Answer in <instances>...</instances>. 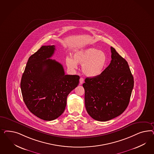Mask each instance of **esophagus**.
<instances>
[{
  "instance_id": "1",
  "label": "esophagus",
  "mask_w": 154,
  "mask_h": 154,
  "mask_svg": "<svg viewBox=\"0 0 154 154\" xmlns=\"http://www.w3.org/2000/svg\"><path fill=\"white\" fill-rule=\"evenodd\" d=\"M84 82V79L82 78V77H81L80 78V79H79V84H81V85H82V84H83Z\"/></svg>"
}]
</instances>
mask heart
Returning <instances> with one entry per match:
<instances>
[{
  "mask_svg": "<svg viewBox=\"0 0 154 154\" xmlns=\"http://www.w3.org/2000/svg\"><path fill=\"white\" fill-rule=\"evenodd\" d=\"M106 54L96 48H88L75 52L73 59L68 57L66 65L71 69L77 68V64L82 65V70L90 77H96L102 75L107 64Z\"/></svg>",
  "mask_w": 154,
  "mask_h": 154,
  "instance_id": "b5f03b06",
  "label": "heart"
}]
</instances>
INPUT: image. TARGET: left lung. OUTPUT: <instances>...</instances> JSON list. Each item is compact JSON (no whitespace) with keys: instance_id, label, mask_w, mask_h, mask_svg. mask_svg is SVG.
Wrapping results in <instances>:
<instances>
[{"instance_id":"1","label":"left lung","mask_w":154,"mask_h":154,"mask_svg":"<svg viewBox=\"0 0 154 154\" xmlns=\"http://www.w3.org/2000/svg\"><path fill=\"white\" fill-rule=\"evenodd\" d=\"M112 60L102 74L85 80V104L95 120L107 121L120 115L128 107L134 79L128 62L111 47Z\"/></svg>"}]
</instances>
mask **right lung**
Wrapping results in <instances>:
<instances>
[{
	"instance_id": "right-lung-1",
	"label": "right lung",
	"mask_w": 154,
	"mask_h": 154,
	"mask_svg": "<svg viewBox=\"0 0 154 154\" xmlns=\"http://www.w3.org/2000/svg\"><path fill=\"white\" fill-rule=\"evenodd\" d=\"M55 50L54 45L43 46L30 56L20 84L29 110L46 121L64 112L68 94L79 84V75H65L63 65L50 59Z\"/></svg>"
}]
</instances>
